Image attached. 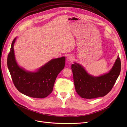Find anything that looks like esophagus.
Masks as SVG:
<instances>
[{
    "instance_id": "34e87169",
    "label": "esophagus",
    "mask_w": 127,
    "mask_h": 127,
    "mask_svg": "<svg viewBox=\"0 0 127 127\" xmlns=\"http://www.w3.org/2000/svg\"><path fill=\"white\" fill-rule=\"evenodd\" d=\"M67 59V61H68L69 62H73V61H74V57L71 55H69L67 57V59Z\"/></svg>"
}]
</instances>
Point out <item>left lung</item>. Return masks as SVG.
I'll return each mask as SVG.
<instances>
[{
    "instance_id": "8db88e82",
    "label": "left lung",
    "mask_w": 127,
    "mask_h": 127,
    "mask_svg": "<svg viewBox=\"0 0 127 127\" xmlns=\"http://www.w3.org/2000/svg\"><path fill=\"white\" fill-rule=\"evenodd\" d=\"M121 62L119 56L111 70L99 77L88 74L81 65L76 63L71 65L76 91L81 97L86 99L103 97L111 91L119 75Z\"/></svg>"
}]
</instances>
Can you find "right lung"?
<instances>
[{"label":"right lung","mask_w":127,"mask_h":127,"mask_svg":"<svg viewBox=\"0 0 127 127\" xmlns=\"http://www.w3.org/2000/svg\"><path fill=\"white\" fill-rule=\"evenodd\" d=\"M12 43L8 56L7 65L15 88L22 94L29 97L43 98L52 92L57 76L65 64L64 57L52 59L36 72L27 71L18 65L15 58L14 44Z\"/></svg>","instance_id":"right-lung-1"}]
</instances>
